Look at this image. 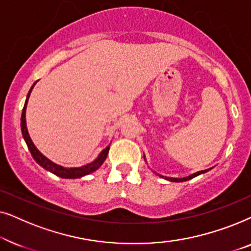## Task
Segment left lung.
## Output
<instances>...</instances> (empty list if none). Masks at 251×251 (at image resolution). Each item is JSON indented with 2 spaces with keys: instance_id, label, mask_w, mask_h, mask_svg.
Segmentation results:
<instances>
[{
  "instance_id": "left-lung-1",
  "label": "left lung",
  "mask_w": 251,
  "mask_h": 251,
  "mask_svg": "<svg viewBox=\"0 0 251 251\" xmlns=\"http://www.w3.org/2000/svg\"><path fill=\"white\" fill-rule=\"evenodd\" d=\"M144 160L146 161V157H145V155H144ZM209 170H211V168L210 169H207V170H201V171H198V173H194V174H192V175H190V176H186V177H183V178H174V177H167V176H162V175H160V174H156L157 176H160V177H162V178H164V179L166 180H169V181H175V183H181V181H186V180H190V179H192V178H194V177H197V176H199V175H202V174H205V173H208Z\"/></svg>"
}]
</instances>
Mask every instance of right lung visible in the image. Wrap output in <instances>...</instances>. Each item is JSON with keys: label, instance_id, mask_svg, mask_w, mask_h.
<instances>
[{"label": "right lung", "instance_id": "obj_1", "mask_svg": "<svg viewBox=\"0 0 251 251\" xmlns=\"http://www.w3.org/2000/svg\"><path fill=\"white\" fill-rule=\"evenodd\" d=\"M36 84V82L32 85V88L29 89L28 94H27L26 97V101L25 105H24L23 108V113H22V120H20V128H22V133L24 139L27 144V147H28L30 154H32L33 159L36 161L37 163L40 164L41 167L44 168V169L50 171L53 175H56L58 177L61 178H66V179H75V178H81L83 176H87V175L94 173L97 169L100 168V166L104 163V161L107 157L108 151H109V145L101 151L99 153V155L97 156V159H95L92 162L84 164L82 167H76V168H65L63 166H59V164L52 162V161L48 159L47 156H44L42 153L40 152L39 150L36 149V146L34 145L33 140L30 139V136L28 133V129H27V125H26V108H27V102H28L30 92H32L34 85Z\"/></svg>", "mask_w": 251, "mask_h": 251}]
</instances>
